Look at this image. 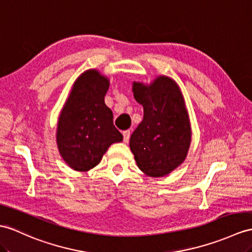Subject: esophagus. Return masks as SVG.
<instances>
[{
	"mask_svg": "<svg viewBox=\"0 0 252 252\" xmlns=\"http://www.w3.org/2000/svg\"><path fill=\"white\" fill-rule=\"evenodd\" d=\"M123 137H124V142L127 143L130 138V130H125L123 131Z\"/></svg>",
	"mask_w": 252,
	"mask_h": 252,
	"instance_id": "obj_1",
	"label": "esophagus"
}]
</instances>
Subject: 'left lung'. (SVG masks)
Masks as SVG:
<instances>
[{
	"mask_svg": "<svg viewBox=\"0 0 252 252\" xmlns=\"http://www.w3.org/2000/svg\"><path fill=\"white\" fill-rule=\"evenodd\" d=\"M132 92L144 115L131 134L130 150L143 173L164 176L185 160L191 141L181 89L173 79L159 76L149 85L133 82Z\"/></svg>",
	"mask_w": 252,
	"mask_h": 252,
	"instance_id": "obj_1",
	"label": "left lung"
}]
</instances>
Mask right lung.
<instances>
[{
    "label": "right lung",
    "mask_w": 252,
    "mask_h": 252,
    "mask_svg": "<svg viewBox=\"0 0 252 252\" xmlns=\"http://www.w3.org/2000/svg\"><path fill=\"white\" fill-rule=\"evenodd\" d=\"M109 79L96 69L78 77L61 111L57 144L64 161L80 172L100 162L109 146L122 142L113 125V113L105 103Z\"/></svg>",
    "instance_id": "1"
}]
</instances>
